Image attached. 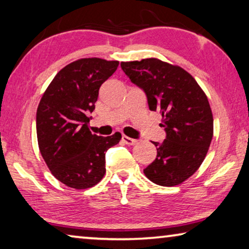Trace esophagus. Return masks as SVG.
<instances>
[{
    "label": "esophagus",
    "instance_id": "1",
    "mask_svg": "<svg viewBox=\"0 0 249 249\" xmlns=\"http://www.w3.org/2000/svg\"><path fill=\"white\" fill-rule=\"evenodd\" d=\"M122 140H123V142L125 144H127V145H134V144L137 143V140L132 139V137H128V136H126V135H123V137H122Z\"/></svg>",
    "mask_w": 249,
    "mask_h": 249
}]
</instances>
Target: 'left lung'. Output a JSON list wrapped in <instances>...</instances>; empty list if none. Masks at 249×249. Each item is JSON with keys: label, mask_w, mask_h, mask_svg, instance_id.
<instances>
[{"label": "left lung", "mask_w": 249, "mask_h": 249, "mask_svg": "<svg viewBox=\"0 0 249 249\" xmlns=\"http://www.w3.org/2000/svg\"><path fill=\"white\" fill-rule=\"evenodd\" d=\"M121 67L145 92L148 108L162 114L165 140L154 142L157 159L144 174L163 187L182 183L201 165L213 140V118L206 94L184 69L159 59L121 62Z\"/></svg>", "instance_id": "8db88e82"}]
</instances>
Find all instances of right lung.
Instances as JSON below:
<instances>
[{
	"mask_svg": "<svg viewBox=\"0 0 249 249\" xmlns=\"http://www.w3.org/2000/svg\"><path fill=\"white\" fill-rule=\"evenodd\" d=\"M118 61L84 58L62 68L46 89L36 110L39 150L55 179L73 189L94 187L106 172L105 153L121 133L98 136L88 123L102 84Z\"/></svg>",
	"mask_w": 249,
	"mask_h": 249,
	"instance_id": "1",
	"label": "right lung"
}]
</instances>
